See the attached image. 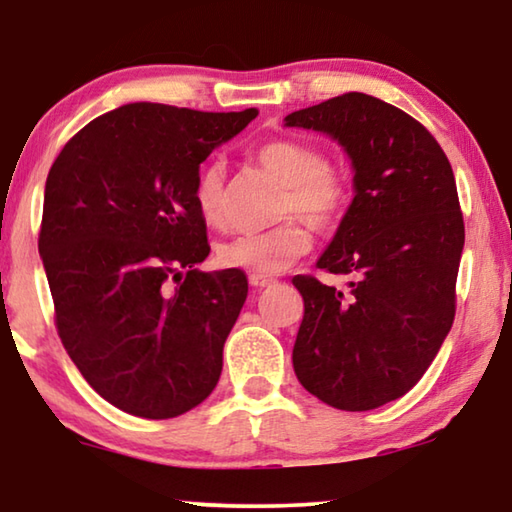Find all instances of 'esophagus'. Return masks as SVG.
<instances>
[{"instance_id":"34e87169","label":"esophagus","mask_w":512,"mask_h":512,"mask_svg":"<svg viewBox=\"0 0 512 512\" xmlns=\"http://www.w3.org/2000/svg\"><path fill=\"white\" fill-rule=\"evenodd\" d=\"M249 284L254 286V289H265V286L275 284V277H268V275H249Z\"/></svg>"}]
</instances>
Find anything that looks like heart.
Returning a JSON list of instances; mask_svg holds the SVG:
<instances>
[{
    "mask_svg": "<svg viewBox=\"0 0 512 512\" xmlns=\"http://www.w3.org/2000/svg\"><path fill=\"white\" fill-rule=\"evenodd\" d=\"M256 163L284 184L279 216H298L307 226L333 228L349 205V181L338 167L326 163L317 146L298 139H275L256 151ZM195 207L202 221L221 228L226 221V167L219 158L207 160L195 174ZM298 219L279 223L263 233L237 235L219 244L216 261L223 268L251 275H275L307 254L312 237Z\"/></svg>",
    "mask_w": 512,
    "mask_h": 512,
    "instance_id": "1",
    "label": "heart"
}]
</instances>
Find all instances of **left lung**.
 Instances as JSON below:
<instances>
[{
  "label": "left lung",
  "instance_id": "8db88e82",
  "mask_svg": "<svg viewBox=\"0 0 512 512\" xmlns=\"http://www.w3.org/2000/svg\"><path fill=\"white\" fill-rule=\"evenodd\" d=\"M345 146L354 200L319 268L349 289L293 277L305 317L293 345L303 387L363 412L408 394L436 359L457 310L464 216L445 151L394 104L345 93L284 118Z\"/></svg>",
  "mask_w": 512,
  "mask_h": 512
}]
</instances>
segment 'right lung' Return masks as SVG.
<instances>
[{
  "label": "right lung",
  "instance_id": "add662e5",
  "mask_svg": "<svg viewBox=\"0 0 512 512\" xmlns=\"http://www.w3.org/2000/svg\"><path fill=\"white\" fill-rule=\"evenodd\" d=\"M256 114L125 104L76 132L48 172L39 254L55 328L90 387L128 415L179 417L219 382L249 284L195 268L209 242L193 186Z\"/></svg>",
  "mask_w": 512,
  "mask_h": 512
}]
</instances>
